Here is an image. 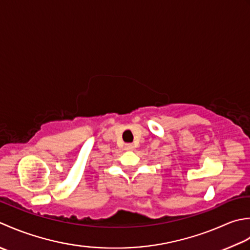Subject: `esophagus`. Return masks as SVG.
Returning <instances> with one entry per match:
<instances>
[{"label":"esophagus","mask_w":250,"mask_h":250,"mask_svg":"<svg viewBox=\"0 0 250 250\" xmlns=\"http://www.w3.org/2000/svg\"><path fill=\"white\" fill-rule=\"evenodd\" d=\"M126 150H132L134 149V146H132L131 144H128V145H126Z\"/></svg>","instance_id":"esophagus-1"}]
</instances>
